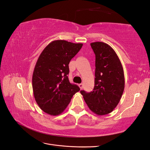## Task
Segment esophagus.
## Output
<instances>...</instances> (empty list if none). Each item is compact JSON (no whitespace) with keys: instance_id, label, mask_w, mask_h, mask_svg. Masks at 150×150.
<instances>
[{"instance_id":"34e87169","label":"esophagus","mask_w":150,"mask_h":150,"mask_svg":"<svg viewBox=\"0 0 150 150\" xmlns=\"http://www.w3.org/2000/svg\"><path fill=\"white\" fill-rule=\"evenodd\" d=\"M83 83H79V88H80V89H82V88H83Z\"/></svg>"}]
</instances>
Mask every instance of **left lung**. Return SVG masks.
Returning a JSON list of instances; mask_svg holds the SVG:
<instances>
[{
	"mask_svg": "<svg viewBox=\"0 0 150 150\" xmlns=\"http://www.w3.org/2000/svg\"><path fill=\"white\" fill-rule=\"evenodd\" d=\"M95 54V79L93 91H81L89 109L98 116L110 113L121 100L125 88L121 62L116 52L103 42H93Z\"/></svg>",
	"mask_w": 150,
	"mask_h": 150,
	"instance_id": "left-lung-1",
	"label": "left lung"
}]
</instances>
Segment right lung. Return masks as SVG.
Returning <instances> with one entry per match:
<instances>
[{
    "instance_id": "right-lung-1",
    "label": "right lung",
    "mask_w": 150,
    "mask_h": 150,
    "mask_svg": "<svg viewBox=\"0 0 150 150\" xmlns=\"http://www.w3.org/2000/svg\"><path fill=\"white\" fill-rule=\"evenodd\" d=\"M82 43L65 40L52 41L38 57L33 74L34 98L40 109L51 116L61 114L80 91L69 82V63L81 49Z\"/></svg>"
}]
</instances>
